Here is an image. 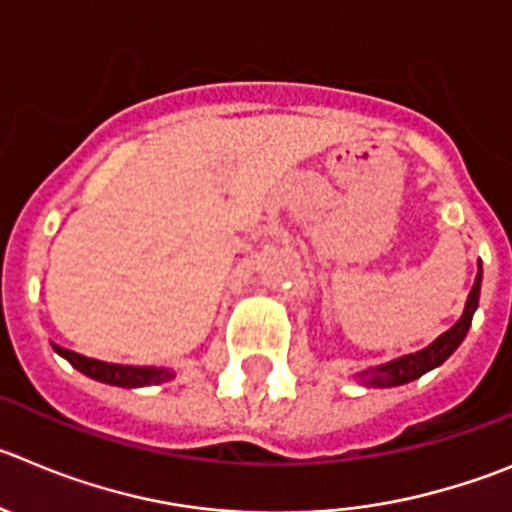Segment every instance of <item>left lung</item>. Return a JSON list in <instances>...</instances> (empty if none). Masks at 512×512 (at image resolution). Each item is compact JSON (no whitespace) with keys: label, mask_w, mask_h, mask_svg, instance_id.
I'll return each mask as SVG.
<instances>
[{"label":"left lung","mask_w":512,"mask_h":512,"mask_svg":"<svg viewBox=\"0 0 512 512\" xmlns=\"http://www.w3.org/2000/svg\"><path fill=\"white\" fill-rule=\"evenodd\" d=\"M480 287H482V264H477V276L475 284H472L470 294H467V302H464V312L447 332L437 337L434 342H429L426 348L416 350V353L401 355V358H393L383 365H373V368H365L353 373L363 386L373 388H393L403 386V383H411L416 378H421L429 370L439 368L454 350L462 345V340L467 337V330L472 325V317L477 312V304H480Z\"/></svg>","instance_id":"1"}]
</instances>
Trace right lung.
Returning a JSON list of instances; mask_svg holds the SVG:
<instances>
[{
  "label": "right lung",
  "mask_w": 512,
  "mask_h": 512,
  "mask_svg": "<svg viewBox=\"0 0 512 512\" xmlns=\"http://www.w3.org/2000/svg\"><path fill=\"white\" fill-rule=\"evenodd\" d=\"M53 350L60 358L68 360L75 370H81L83 375L93 378V381L109 383V386L119 388H142V386H157V383H167L175 378V370L170 368H154V365H121V363H106V360L86 358L81 353L65 350L53 342Z\"/></svg>",
  "instance_id": "1"
}]
</instances>
